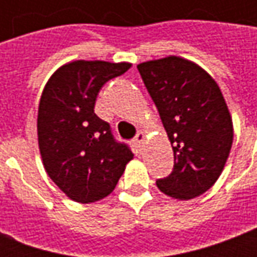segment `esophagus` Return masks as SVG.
<instances>
[{
	"label": "esophagus",
	"instance_id": "1",
	"mask_svg": "<svg viewBox=\"0 0 257 257\" xmlns=\"http://www.w3.org/2000/svg\"><path fill=\"white\" fill-rule=\"evenodd\" d=\"M145 140H146V135L143 132H139V134L136 135V138L132 140V145L135 146V149L136 151H142V147L145 145Z\"/></svg>",
	"mask_w": 257,
	"mask_h": 257
}]
</instances>
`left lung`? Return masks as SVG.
<instances>
[{"label":"left lung","instance_id":"obj_1","mask_svg":"<svg viewBox=\"0 0 257 257\" xmlns=\"http://www.w3.org/2000/svg\"><path fill=\"white\" fill-rule=\"evenodd\" d=\"M172 145L175 165L157 180L162 193L189 201L216 183L232 145L231 114L219 85L204 68L182 56L138 64Z\"/></svg>","mask_w":257,"mask_h":257}]
</instances>
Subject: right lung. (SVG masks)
<instances>
[{"label": "right lung", "mask_w": 257, "mask_h": 257, "mask_svg": "<svg viewBox=\"0 0 257 257\" xmlns=\"http://www.w3.org/2000/svg\"><path fill=\"white\" fill-rule=\"evenodd\" d=\"M131 66L74 60L60 66L44 86L37 118L42 164L53 183L75 202L89 204L111 194L134 158L93 110L101 86Z\"/></svg>", "instance_id": "add662e5"}]
</instances>
